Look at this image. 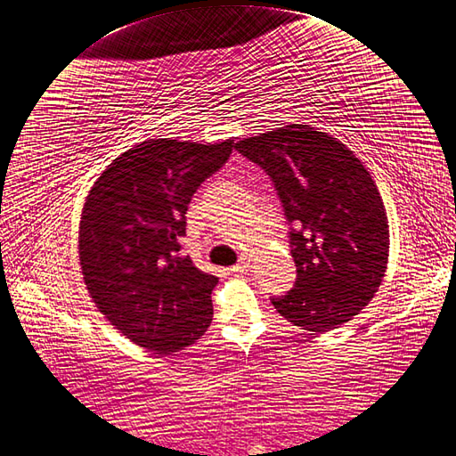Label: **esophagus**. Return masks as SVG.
Masks as SVG:
<instances>
[{
	"label": "esophagus",
	"instance_id": "1",
	"mask_svg": "<svg viewBox=\"0 0 456 456\" xmlns=\"http://www.w3.org/2000/svg\"><path fill=\"white\" fill-rule=\"evenodd\" d=\"M248 269H249V261H248V259H242V261L237 263V265L231 267L229 273H232V274H242V273H246Z\"/></svg>",
	"mask_w": 456,
	"mask_h": 456
}]
</instances>
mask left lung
I'll return each mask as SVG.
<instances>
[{"mask_svg": "<svg viewBox=\"0 0 456 456\" xmlns=\"http://www.w3.org/2000/svg\"><path fill=\"white\" fill-rule=\"evenodd\" d=\"M282 200L297 281L271 303L313 335L362 313L383 282L390 231L371 174L346 145L311 125H286L237 142Z\"/></svg>", "mask_w": 456, "mask_h": 456, "instance_id": "left-lung-1", "label": "left lung"}]
</instances>
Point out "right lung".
Instances as JSON below:
<instances>
[{
    "instance_id": "add662e5",
    "label": "right lung",
    "mask_w": 456,
    "mask_h": 456,
    "mask_svg": "<svg viewBox=\"0 0 456 456\" xmlns=\"http://www.w3.org/2000/svg\"><path fill=\"white\" fill-rule=\"evenodd\" d=\"M232 143L145 140L113 159L86 195L85 286L110 324L153 354L197 343L212 322L217 278L178 252L191 197L225 165Z\"/></svg>"
}]
</instances>
